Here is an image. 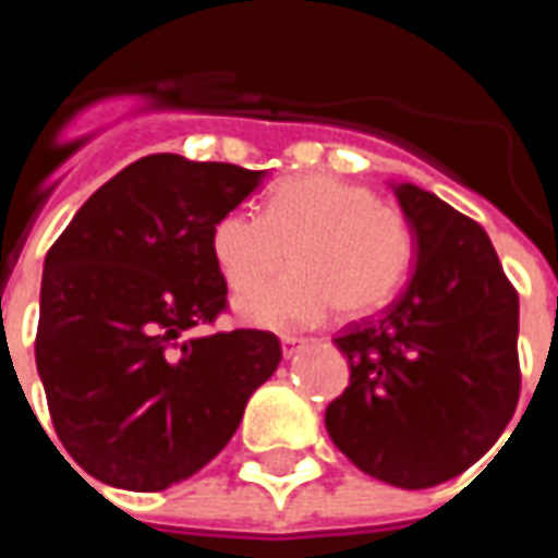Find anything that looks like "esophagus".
Returning a JSON list of instances; mask_svg holds the SVG:
<instances>
[{
  "label": "esophagus",
  "mask_w": 558,
  "mask_h": 558,
  "mask_svg": "<svg viewBox=\"0 0 558 558\" xmlns=\"http://www.w3.org/2000/svg\"><path fill=\"white\" fill-rule=\"evenodd\" d=\"M306 341L304 339H295V336H287V339L280 341V350H283V359H292L298 350L304 348Z\"/></svg>",
  "instance_id": "obj_1"
}]
</instances>
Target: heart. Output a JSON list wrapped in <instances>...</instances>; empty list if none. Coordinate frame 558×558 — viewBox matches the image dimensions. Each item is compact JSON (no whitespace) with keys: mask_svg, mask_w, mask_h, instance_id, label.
Returning a JSON list of instances; mask_svg holds the SVG:
<instances>
[{"mask_svg":"<svg viewBox=\"0 0 558 558\" xmlns=\"http://www.w3.org/2000/svg\"><path fill=\"white\" fill-rule=\"evenodd\" d=\"M210 254L234 292L236 315L263 330H298L336 306L341 318L388 304L414 260V234L397 208L373 191L332 173L283 179L263 202V214L228 210L210 228Z\"/></svg>","mask_w":558,"mask_h":558,"instance_id":"obj_1","label":"heart"}]
</instances>
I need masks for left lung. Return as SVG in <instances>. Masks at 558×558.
Here are the masks:
<instances>
[{"instance_id":"8db88e82","label":"left lung","mask_w":558,"mask_h":558,"mask_svg":"<svg viewBox=\"0 0 558 558\" xmlns=\"http://www.w3.org/2000/svg\"><path fill=\"white\" fill-rule=\"evenodd\" d=\"M390 187L414 234V275L379 318L336 339L350 385L324 423L362 472L428 489L484 458L515 414L519 292L475 219L411 182Z\"/></svg>"}]
</instances>
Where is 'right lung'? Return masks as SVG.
Segmentation results:
<instances>
[{"mask_svg":"<svg viewBox=\"0 0 558 558\" xmlns=\"http://www.w3.org/2000/svg\"><path fill=\"white\" fill-rule=\"evenodd\" d=\"M263 177L153 153L92 193L48 248L37 371L57 437L100 484L161 493L199 472L278 371L271 332L182 339L226 310L210 228Z\"/></svg>","mask_w":558,"mask_h":558,"instance_id":"1","label":"right lung"}]
</instances>
